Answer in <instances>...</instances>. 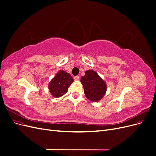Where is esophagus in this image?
<instances>
[{
	"label": "esophagus",
	"mask_w": 156,
	"mask_h": 156,
	"mask_svg": "<svg viewBox=\"0 0 156 156\" xmlns=\"http://www.w3.org/2000/svg\"><path fill=\"white\" fill-rule=\"evenodd\" d=\"M79 76H75V77H73V79H74V80H75V81H79Z\"/></svg>",
	"instance_id": "1"
}]
</instances>
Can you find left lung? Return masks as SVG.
Here are the masks:
<instances>
[{
    "label": "left lung",
    "mask_w": 156,
    "mask_h": 156,
    "mask_svg": "<svg viewBox=\"0 0 156 156\" xmlns=\"http://www.w3.org/2000/svg\"><path fill=\"white\" fill-rule=\"evenodd\" d=\"M84 92L90 101L98 102L105 95L107 84L105 81L94 70H87L81 78Z\"/></svg>",
    "instance_id": "8db88e82"
}]
</instances>
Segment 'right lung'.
<instances>
[{"label":"right lung","mask_w":156,"mask_h":156,"mask_svg":"<svg viewBox=\"0 0 156 156\" xmlns=\"http://www.w3.org/2000/svg\"><path fill=\"white\" fill-rule=\"evenodd\" d=\"M73 83V79L69 73L63 70H59L55 76L51 79L48 88L54 98H60L68 90V88Z\"/></svg>","instance_id":"1"}]
</instances>
